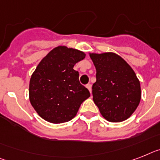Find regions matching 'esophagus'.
<instances>
[{
    "label": "esophagus",
    "instance_id": "esophagus-1",
    "mask_svg": "<svg viewBox=\"0 0 160 160\" xmlns=\"http://www.w3.org/2000/svg\"><path fill=\"white\" fill-rule=\"evenodd\" d=\"M86 88H88V89L89 90V92H91V93H92V85H91V84H90V83H88V85L86 86Z\"/></svg>",
    "mask_w": 160,
    "mask_h": 160
}]
</instances>
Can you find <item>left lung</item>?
Returning <instances> with one entry per match:
<instances>
[{"label": "left lung", "instance_id": "obj_1", "mask_svg": "<svg viewBox=\"0 0 160 160\" xmlns=\"http://www.w3.org/2000/svg\"><path fill=\"white\" fill-rule=\"evenodd\" d=\"M96 69L92 86L95 104L103 118L111 122L128 119L139 105L142 91L135 72L113 52L89 53Z\"/></svg>", "mask_w": 160, "mask_h": 160}]
</instances>
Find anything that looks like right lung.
<instances>
[{"mask_svg": "<svg viewBox=\"0 0 160 160\" xmlns=\"http://www.w3.org/2000/svg\"><path fill=\"white\" fill-rule=\"evenodd\" d=\"M86 57L83 51L59 46L40 61L29 82V101L36 112L51 123H63L74 118L90 92L79 82L73 69Z\"/></svg>", "mask_w": 160, "mask_h": 160, "instance_id": "obj_1", "label": "right lung"}]
</instances>
